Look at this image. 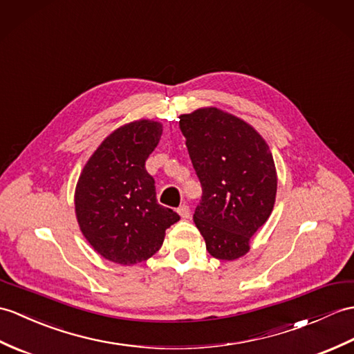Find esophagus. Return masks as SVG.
Listing matches in <instances>:
<instances>
[{"instance_id":"esophagus-1","label":"esophagus","mask_w":354,"mask_h":354,"mask_svg":"<svg viewBox=\"0 0 354 354\" xmlns=\"http://www.w3.org/2000/svg\"><path fill=\"white\" fill-rule=\"evenodd\" d=\"M178 212H179V216L183 217L184 220L190 218V208H188L187 205H180V207L178 208Z\"/></svg>"}]
</instances>
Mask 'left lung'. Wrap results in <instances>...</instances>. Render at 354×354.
<instances>
[{
  "mask_svg": "<svg viewBox=\"0 0 354 354\" xmlns=\"http://www.w3.org/2000/svg\"><path fill=\"white\" fill-rule=\"evenodd\" d=\"M179 128L202 184L193 218L207 250L223 261L241 258L276 202L270 147L248 122L217 106L180 114Z\"/></svg>",
  "mask_w": 354,
  "mask_h": 354,
  "instance_id": "obj_1",
  "label": "left lung"
}]
</instances>
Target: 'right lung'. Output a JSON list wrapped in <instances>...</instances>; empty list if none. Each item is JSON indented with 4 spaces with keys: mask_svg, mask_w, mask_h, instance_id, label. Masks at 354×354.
<instances>
[{
    "mask_svg": "<svg viewBox=\"0 0 354 354\" xmlns=\"http://www.w3.org/2000/svg\"><path fill=\"white\" fill-rule=\"evenodd\" d=\"M162 125L140 119L114 129L81 170L75 216L84 238L102 258L119 266L149 259L166 229L179 220L157 202L145 162L157 147Z\"/></svg>",
    "mask_w": 354,
    "mask_h": 354,
    "instance_id": "1",
    "label": "right lung"
}]
</instances>
